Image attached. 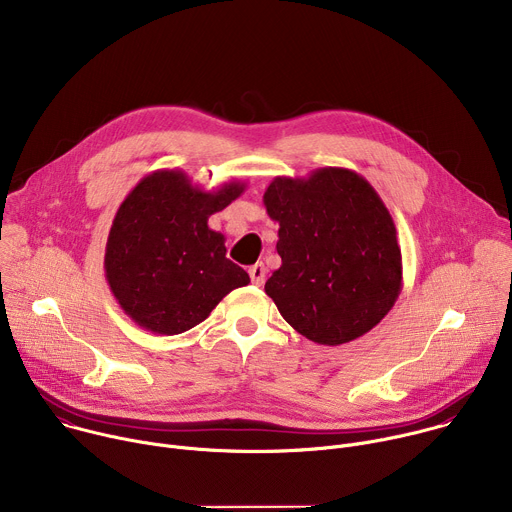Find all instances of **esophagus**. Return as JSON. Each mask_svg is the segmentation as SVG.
Listing matches in <instances>:
<instances>
[{
  "instance_id": "1",
  "label": "esophagus",
  "mask_w": 512,
  "mask_h": 512,
  "mask_svg": "<svg viewBox=\"0 0 512 512\" xmlns=\"http://www.w3.org/2000/svg\"><path fill=\"white\" fill-rule=\"evenodd\" d=\"M265 273H267V269H265L263 263H255L253 267H249V275H251V281H253L255 285H263Z\"/></svg>"
}]
</instances>
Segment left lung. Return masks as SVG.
<instances>
[{
	"label": "left lung",
	"instance_id": "left-lung-1",
	"mask_svg": "<svg viewBox=\"0 0 512 512\" xmlns=\"http://www.w3.org/2000/svg\"><path fill=\"white\" fill-rule=\"evenodd\" d=\"M263 204L279 223L281 257L265 294L283 320L326 346L373 330L403 287L397 229L377 190L352 170L318 168L277 176Z\"/></svg>",
	"mask_w": 512,
	"mask_h": 512
}]
</instances>
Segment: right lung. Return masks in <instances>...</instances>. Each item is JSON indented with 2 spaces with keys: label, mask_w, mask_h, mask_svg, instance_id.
Segmentation results:
<instances>
[{
  "label": "right lung",
  "mask_w": 512,
  "mask_h": 512,
  "mask_svg": "<svg viewBox=\"0 0 512 512\" xmlns=\"http://www.w3.org/2000/svg\"><path fill=\"white\" fill-rule=\"evenodd\" d=\"M245 188V182L231 180L204 192L182 170H156L125 196L109 231L105 275L137 326L182 334L251 281L227 259L225 235L208 229V218Z\"/></svg>",
  "instance_id": "right-lung-1"
}]
</instances>
